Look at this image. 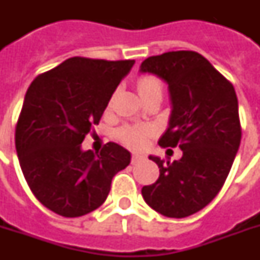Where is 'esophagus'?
<instances>
[{
    "mask_svg": "<svg viewBox=\"0 0 260 260\" xmlns=\"http://www.w3.org/2000/svg\"><path fill=\"white\" fill-rule=\"evenodd\" d=\"M143 158H144V156H143L142 154H138V152H135V154H132V163L140 162Z\"/></svg>",
    "mask_w": 260,
    "mask_h": 260,
    "instance_id": "esophagus-1",
    "label": "esophagus"
}]
</instances>
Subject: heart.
Listing matches in <instances>:
<instances>
[{
	"label": "heart",
	"instance_id": "1",
	"mask_svg": "<svg viewBox=\"0 0 260 260\" xmlns=\"http://www.w3.org/2000/svg\"><path fill=\"white\" fill-rule=\"evenodd\" d=\"M162 89V83L158 78L146 75L138 81V90L142 97L151 93L152 90ZM151 128L146 125H135V126H124L118 132V139L122 143H125L126 146L134 147V148H142L146 146L147 139L150 138Z\"/></svg>",
	"mask_w": 260,
	"mask_h": 260
}]
</instances>
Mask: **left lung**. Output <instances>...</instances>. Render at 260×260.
Segmentation results:
<instances>
[{"instance_id": "obj_1", "label": "left lung", "mask_w": 260, "mask_h": 260, "mask_svg": "<svg viewBox=\"0 0 260 260\" xmlns=\"http://www.w3.org/2000/svg\"><path fill=\"white\" fill-rule=\"evenodd\" d=\"M140 71L169 85L173 109L158 143L183 152L174 162L150 156L160 174L143 186V198L166 217H187L217 196L230 174L242 139L238 97L232 83L194 51L150 56Z\"/></svg>"}]
</instances>
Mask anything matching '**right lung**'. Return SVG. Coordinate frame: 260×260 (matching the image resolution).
I'll return each mask as SVG.
<instances>
[{"label": "right lung", "mask_w": 260, "mask_h": 260, "mask_svg": "<svg viewBox=\"0 0 260 260\" xmlns=\"http://www.w3.org/2000/svg\"><path fill=\"white\" fill-rule=\"evenodd\" d=\"M134 63L74 56L38 75L26 90L16 151L35 197L55 213L79 217L100 208L114 175L129 165V151L116 143L100 154L81 144Z\"/></svg>", "instance_id": "obj_1"}]
</instances>
